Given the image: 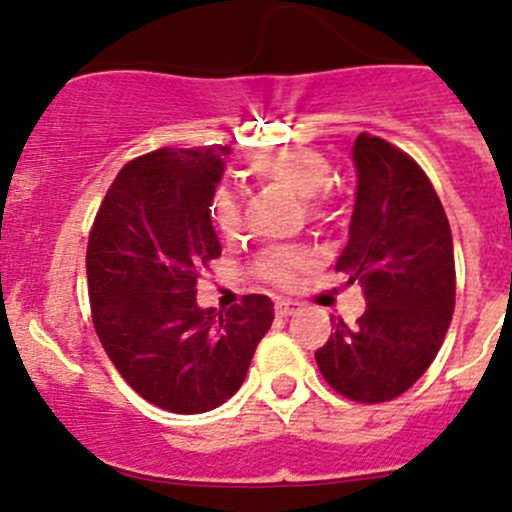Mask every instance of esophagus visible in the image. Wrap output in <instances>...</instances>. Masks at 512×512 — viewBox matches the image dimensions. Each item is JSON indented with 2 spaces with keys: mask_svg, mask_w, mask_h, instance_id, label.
Segmentation results:
<instances>
[{
  "mask_svg": "<svg viewBox=\"0 0 512 512\" xmlns=\"http://www.w3.org/2000/svg\"><path fill=\"white\" fill-rule=\"evenodd\" d=\"M297 307H300V305H297V302H292V300H280V302H277V305H275V312H277V315H280V317H290V315H295Z\"/></svg>",
  "mask_w": 512,
  "mask_h": 512,
  "instance_id": "obj_1",
  "label": "esophagus"
}]
</instances>
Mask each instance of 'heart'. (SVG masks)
I'll return each instance as SVG.
<instances>
[{"label":"heart","instance_id":"obj_1","mask_svg":"<svg viewBox=\"0 0 512 512\" xmlns=\"http://www.w3.org/2000/svg\"><path fill=\"white\" fill-rule=\"evenodd\" d=\"M250 175L262 185L285 187L305 200V210L312 220L325 217L322 192L332 185V167L317 152L305 147H275L257 152L250 160ZM212 225L222 237H237L242 232V207L230 190H217L210 200ZM305 265V255L297 250H272L262 257V275L287 285L295 280Z\"/></svg>","mask_w":512,"mask_h":512}]
</instances>
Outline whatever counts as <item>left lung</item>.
Listing matches in <instances>:
<instances>
[{"label":"left lung","mask_w":512,"mask_h":512,"mask_svg":"<svg viewBox=\"0 0 512 512\" xmlns=\"http://www.w3.org/2000/svg\"><path fill=\"white\" fill-rule=\"evenodd\" d=\"M352 162L355 210L335 270L360 282L367 307L357 325L335 322L315 360L340 395L385 403L420 380L453 320V232L413 157L362 132Z\"/></svg>","instance_id":"8db88e82"}]
</instances>
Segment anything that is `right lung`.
<instances>
[{
	"instance_id": "1",
	"label": "right lung",
	"mask_w": 512,
	"mask_h": 512,
	"mask_svg": "<svg viewBox=\"0 0 512 512\" xmlns=\"http://www.w3.org/2000/svg\"><path fill=\"white\" fill-rule=\"evenodd\" d=\"M227 152L157 150L127 162L89 232L99 342L132 390L180 415L230 400L275 320L267 295H247L227 312L197 305V270L222 252L210 200Z\"/></svg>"
}]
</instances>
